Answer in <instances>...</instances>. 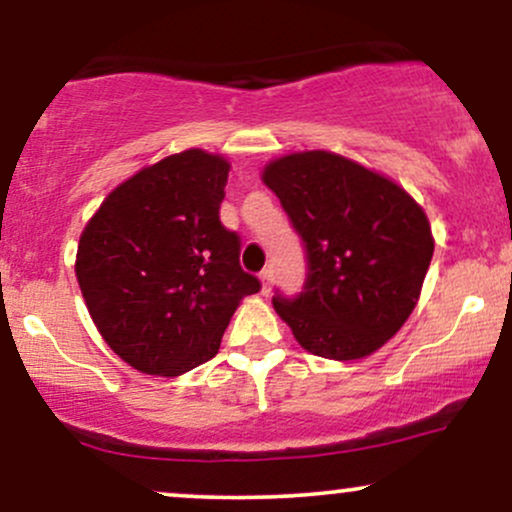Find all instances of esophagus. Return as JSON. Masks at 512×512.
<instances>
[{
	"mask_svg": "<svg viewBox=\"0 0 512 512\" xmlns=\"http://www.w3.org/2000/svg\"><path fill=\"white\" fill-rule=\"evenodd\" d=\"M272 276H274L272 267H267V269H264V272L260 274V281H262V293H269V291H272Z\"/></svg>",
	"mask_w": 512,
	"mask_h": 512,
	"instance_id": "34e87169",
	"label": "esophagus"
}]
</instances>
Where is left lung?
I'll return each mask as SVG.
<instances>
[{
    "label": "left lung",
    "mask_w": 512,
    "mask_h": 512,
    "mask_svg": "<svg viewBox=\"0 0 512 512\" xmlns=\"http://www.w3.org/2000/svg\"><path fill=\"white\" fill-rule=\"evenodd\" d=\"M262 182L308 252L303 293L276 296V315L315 356L378 351L419 303L436 245L426 211L395 180L332 151L274 158Z\"/></svg>",
    "instance_id": "1"
}]
</instances>
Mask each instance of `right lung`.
I'll return each mask as SVG.
<instances>
[{"label": "right lung", "instance_id": "obj_1", "mask_svg": "<svg viewBox=\"0 0 512 512\" xmlns=\"http://www.w3.org/2000/svg\"><path fill=\"white\" fill-rule=\"evenodd\" d=\"M231 163L187 149L115 187L81 231L76 279L93 325L122 361L178 378L216 356L260 281L219 219Z\"/></svg>", "mask_w": 512, "mask_h": 512}]
</instances>
